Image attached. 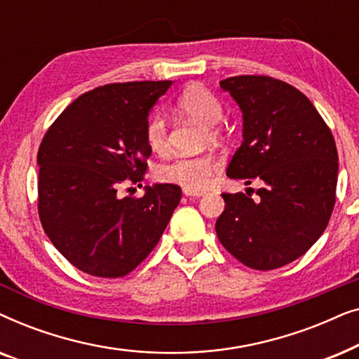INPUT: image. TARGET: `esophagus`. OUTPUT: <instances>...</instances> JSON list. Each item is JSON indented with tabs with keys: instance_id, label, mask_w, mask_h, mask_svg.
Listing matches in <instances>:
<instances>
[{
	"instance_id": "obj_1",
	"label": "esophagus",
	"mask_w": 359,
	"mask_h": 359,
	"mask_svg": "<svg viewBox=\"0 0 359 359\" xmlns=\"http://www.w3.org/2000/svg\"><path fill=\"white\" fill-rule=\"evenodd\" d=\"M183 194H184V196H189V198H201V196H204L205 193H204V191H193V189H183Z\"/></svg>"
}]
</instances>
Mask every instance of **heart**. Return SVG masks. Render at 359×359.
Here are the masks:
<instances>
[{
	"instance_id": "obj_1",
	"label": "heart",
	"mask_w": 359,
	"mask_h": 359,
	"mask_svg": "<svg viewBox=\"0 0 359 359\" xmlns=\"http://www.w3.org/2000/svg\"><path fill=\"white\" fill-rule=\"evenodd\" d=\"M175 111L181 117L205 126L209 139L220 137V129L215 124L222 119L224 107L214 93H210L205 86L191 85L181 91L175 101ZM144 135L151 151L165 154L168 150V124L161 116H151L147 121ZM219 168L220 160L212 151H204L198 155H180L156 166L155 178L160 183L201 191L208 188Z\"/></svg>"
}]
</instances>
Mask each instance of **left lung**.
Returning <instances> with one entry per match:
<instances>
[{
  "instance_id": "left-lung-1",
  "label": "left lung",
  "mask_w": 359,
  "mask_h": 359,
  "mask_svg": "<svg viewBox=\"0 0 359 359\" xmlns=\"http://www.w3.org/2000/svg\"><path fill=\"white\" fill-rule=\"evenodd\" d=\"M243 112V142L227 176L264 183L258 199L224 193L215 232L245 266L268 271L302 257L327 229L338 178L330 129L296 88L263 75L220 81Z\"/></svg>"
}]
</instances>
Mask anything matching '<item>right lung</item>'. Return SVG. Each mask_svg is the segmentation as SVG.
<instances>
[{
	"instance_id": "right-lung-1",
	"label": "right lung",
	"mask_w": 359,
	"mask_h": 359,
	"mask_svg": "<svg viewBox=\"0 0 359 359\" xmlns=\"http://www.w3.org/2000/svg\"><path fill=\"white\" fill-rule=\"evenodd\" d=\"M171 81L111 83L78 96L48 127L37 151L39 217L55 248L83 273L122 278L156 247L180 204L176 184L139 183L151 155L149 112Z\"/></svg>"
}]
</instances>
